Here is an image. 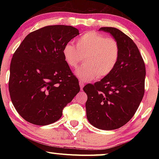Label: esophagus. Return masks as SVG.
Segmentation results:
<instances>
[{"mask_svg": "<svg viewBox=\"0 0 159 159\" xmlns=\"http://www.w3.org/2000/svg\"><path fill=\"white\" fill-rule=\"evenodd\" d=\"M79 85H80V87H81V89L82 90V89H83V87H84V83L82 81H79Z\"/></svg>", "mask_w": 159, "mask_h": 159, "instance_id": "obj_1", "label": "esophagus"}]
</instances>
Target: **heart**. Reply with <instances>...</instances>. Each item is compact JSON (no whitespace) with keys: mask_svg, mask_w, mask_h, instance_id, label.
<instances>
[{"mask_svg":"<svg viewBox=\"0 0 159 159\" xmlns=\"http://www.w3.org/2000/svg\"><path fill=\"white\" fill-rule=\"evenodd\" d=\"M120 54V45L116 39L95 31L80 36L76 40V46L67 43L63 48L64 61L71 68H77L85 60L86 63L78 71L77 75L86 81L111 74L117 64Z\"/></svg>","mask_w":159,"mask_h":159,"instance_id":"b5f03b06","label":"heart"}]
</instances>
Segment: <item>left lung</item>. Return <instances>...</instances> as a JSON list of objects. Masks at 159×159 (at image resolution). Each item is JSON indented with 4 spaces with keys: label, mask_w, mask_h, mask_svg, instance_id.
I'll return each instance as SVG.
<instances>
[{
    "label": "left lung",
    "mask_w": 159,
    "mask_h": 159,
    "mask_svg": "<svg viewBox=\"0 0 159 159\" xmlns=\"http://www.w3.org/2000/svg\"><path fill=\"white\" fill-rule=\"evenodd\" d=\"M118 42L119 61L114 70L100 81L85 85L87 118L102 130H114L126 124L139 107L144 95L146 68L133 40L115 27H101Z\"/></svg>",
    "instance_id": "1"
}]
</instances>
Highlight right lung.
Returning a JSON list of instances; mask_svg holds the SVG:
<instances>
[{
	"instance_id": "right-lung-1",
	"label": "right lung",
	"mask_w": 159,
	"mask_h": 159,
	"mask_svg": "<svg viewBox=\"0 0 159 159\" xmlns=\"http://www.w3.org/2000/svg\"><path fill=\"white\" fill-rule=\"evenodd\" d=\"M79 34L67 25H49L33 31L16 49L10 63L9 91L20 116L46 125L57 121L80 91L78 79L66 63L63 48Z\"/></svg>"
}]
</instances>
